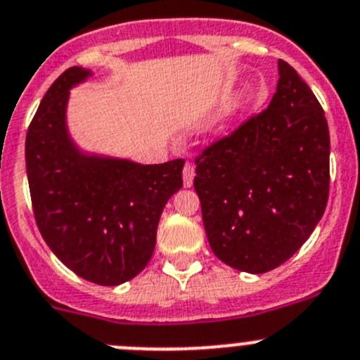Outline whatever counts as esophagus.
<instances>
[{"label":"esophagus","instance_id":"esophagus-1","mask_svg":"<svg viewBox=\"0 0 360 360\" xmlns=\"http://www.w3.org/2000/svg\"><path fill=\"white\" fill-rule=\"evenodd\" d=\"M194 176H195L194 165L187 162V165L184 166V185L185 187H192V184H194Z\"/></svg>","mask_w":360,"mask_h":360}]
</instances>
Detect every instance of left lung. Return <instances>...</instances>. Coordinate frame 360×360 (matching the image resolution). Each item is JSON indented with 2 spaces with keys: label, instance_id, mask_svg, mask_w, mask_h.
Returning a JSON list of instances; mask_svg holds the SVG:
<instances>
[{
  "label": "left lung",
  "instance_id": "left-lung-1",
  "mask_svg": "<svg viewBox=\"0 0 360 360\" xmlns=\"http://www.w3.org/2000/svg\"><path fill=\"white\" fill-rule=\"evenodd\" d=\"M271 103L195 158L194 188L213 254L259 275L289 261L329 198V127L319 99L278 60Z\"/></svg>",
  "mask_w": 360,
  "mask_h": 360
}]
</instances>
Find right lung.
<instances>
[{"label": "right lung", "instance_id": "1", "mask_svg": "<svg viewBox=\"0 0 360 360\" xmlns=\"http://www.w3.org/2000/svg\"><path fill=\"white\" fill-rule=\"evenodd\" d=\"M91 75L68 68L41 99L26 134L37 226L66 268L98 285H120L150 261L161 213L181 188L184 159L138 165L78 150L66 129L70 89Z\"/></svg>", "mask_w": 360, "mask_h": 360}]
</instances>
